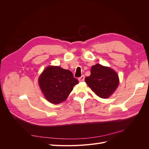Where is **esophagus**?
<instances>
[{
  "label": "esophagus",
  "mask_w": 149,
  "mask_h": 149,
  "mask_svg": "<svg viewBox=\"0 0 149 149\" xmlns=\"http://www.w3.org/2000/svg\"><path fill=\"white\" fill-rule=\"evenodd\" d=\"M84 78H85V77H84V76H81L80 78H78V80H79V82H81V81H83L84 80Z\"/></svg>",
  "instance_id": "obj_1"
}]
</instances>
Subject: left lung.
Returning a JSON list of instances; mask_svg holds the SVG:
<instances>
[{
    "instance_id": "left-lung-1",
    "label": "left lung",
    "mask_w": 149,
    "mask_h": 149,
    "mask_svg": "<svg viewBox=\"0 0 149 149\" xmlns=\"http://www.w3.org/2000/svg\"><path fill=\"white\" fill-rule=\"evenodd\" d=\"M85 82L97 96L106 99L116 91L119 79L114 70L96 64L91 67V75L85 78Z\"/></svg>"
}]
</instances>
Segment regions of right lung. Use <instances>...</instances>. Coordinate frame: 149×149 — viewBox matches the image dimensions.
Listing matches in <instances>:
<instances>
[{
    "mask_svg": "<svg viewBox=\"0 0 149 149\" xmlns=\"http://www.w3.org/2000/svg\"><path fill=\"white\" fill-rule=\"evenodd\" d=\"M78 83L71 71L55 66L47 67L38 78L39 86L45 97L55 104L65 101L74 86Z\"/></svg>",
    "mask_w": 149,
    "mask_h": 149,
    "instance_id": "right-lung-1",
    "label": "right lung"
}]
</instances>
